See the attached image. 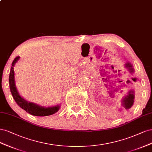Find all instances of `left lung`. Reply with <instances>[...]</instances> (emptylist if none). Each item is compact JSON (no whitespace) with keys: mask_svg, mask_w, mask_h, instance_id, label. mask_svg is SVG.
<instances>
[{"mask_svg":"<svg viewBox=\"0 0 152 152\" xmlns=\"http://www.w3.org/2000/svg\"><path fill=\"white\" fill-rule=\"evenodd\" d=\"M124 67L126 69L128 70V71L133 74L134 72V69L133 68V65L129 62H126L124 64ZM134 91L133 90H130L127 93V94L124 95L121 100V108H118V109L116 110L115 112L114 113V115H119L122 114L123 111L126 112L129 110L133 106L134 102Z\"/></svg>","mask_w":152,"mask_h":152,"instance_id":"8db88e82","label":"left lung"}]
</instances>
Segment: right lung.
Wrapping results in <instances>:
<instances>
[{
  "label": "right lung",
  "mask_w": 152,
  "mask_h": 152,
  "mask_svg": "<svg viewBox=\"0 0 152 152\" xmlns=\"http://www.w3.org/2000/svg\"><path fill=\"white\" fill-rule=\"evenodd\" d=\"M20 57H16L12 63V66L11 67L10 75H9V87H10V90L11 94L14 98V100L16 102V104L21 107V109L25 110L28 113L30 114L31 115L35 116H48L50 115L56 113L60 109V104L52 106V107H42L40 105L33 102H30L23 98L17 90L15 83V77H14V67L15 66L17 62L19 60Z\"/></svg>",
  "instance_id": "obj_1"
}]
</instances>
